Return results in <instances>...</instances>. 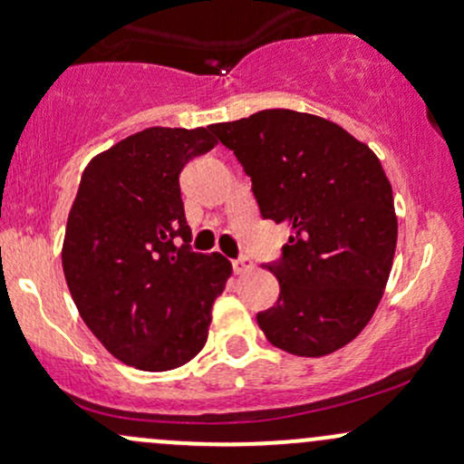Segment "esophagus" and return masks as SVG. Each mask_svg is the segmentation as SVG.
Wrapping results in <instances>:
<instances>
[{"mask_svg":"<svg viewBox=\"0 0 464 464\" xmlns=\"http://www.w3.org/2000/svg\"><path fill=\"white\" fill-rule=\"evenodd\" d=\"M233 270H236V275H246L248 270H253V262L248 257H239L233 262Z\"/></svg>","mask_w":464,"mask_h":464,"instance_id":"34e87169","label":"esophagus"}]
</instances>
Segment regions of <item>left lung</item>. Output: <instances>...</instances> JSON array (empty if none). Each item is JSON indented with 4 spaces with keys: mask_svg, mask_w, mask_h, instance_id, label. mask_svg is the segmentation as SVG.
I'll use <instances>...</instances> for the list:
<instances>
[{
    "mask_svg": "<svg viewBox=\"0 0 464 464\" xmlns=\"http://www.w3.org/2000/svg\"><path fill=\"white\" fill-rule=\"evenodd\" d=\"M253 180L266 220L290 227L268 270L279 301L257 314L270 344L323 358L358 335L384 296L397 246L392 188L377 154L324 117L268 109L209 126Z\"/></svg>",
    "mask_w": 464,
    "mask_h": 464,
    "instance_id": "8db88e82",
    "label": "left lung"
}]
</instances>
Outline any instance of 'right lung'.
<instances>
[{"label":"right lung","mask_w":464,"mask_h":464,"mask_svg":"<svg viewBox=\"0 0 464 464\" xmlns=\"http://www.w3.org/2000/svg\"><path fill=\"white\" fill-rule=\"evenodd\" d=\"M216 143L209 129L152 126L95 154L80 177L63 273L95 338L140 371H172L200 353L233 273L220 253L189 248L179 188L183 165Z\"/></svg>","instance_id":"add662e5"}]
</instances>
